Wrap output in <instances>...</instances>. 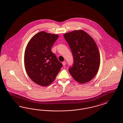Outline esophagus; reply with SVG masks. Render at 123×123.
<instances>
[{"instance_id": "obj_1", "label": "esophagus", "mask_w": 123, "mask_h": 123, "mask_svg": "<svg viewBox=\"0 0 123 123\" xmlns=\"http://www.w3.org/2000/svg\"><path fill=\"white\" fill-rule=\"evenodd\" d=\"M62 64H63V66H66V61H64V62H63Z\"/></svg>"}]
</instances>
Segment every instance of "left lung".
I'll list each match as a JSON object with an SVG mask.
<instances>
[{"mask_svg": "<svg viewBox=\"0 0 123 123\" xmlns=\"http://www.w3.org/2000/svg\"><path fill=\"white\" fill-rule=\"evenodd\" d=\"M64 37L74 60L69 73L80 84L90 81L97 74L100 65V53L94 40L82 30L66 33Z\"/></svg>", "mask_w": 123, "mask_h": 123, "instance_id": "left-lung-1", "label": "left lung"}]
</instances>
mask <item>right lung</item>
<instances>
[{
  "mask_svg": "<svg viewBox=\"0 0 123 123\" xmlns=\"http://www.w3.org/2000/svg\"><path fill=\"white\" fill-rule=\"evenodd\" d=\"M59 37L41 31L28 42L24 53V66L29 77L43 86L51 84L63 66L51 48Z\"/></svg>",
  "mask_w": 123,
  "mask_h": 123,
  "instance_id": "1",
  "label": "right lung"
}]
</instances>
